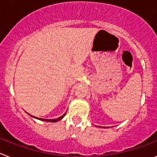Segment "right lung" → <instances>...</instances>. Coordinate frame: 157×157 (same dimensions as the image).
<instances>
[{
  "label": "right lung",
  "instance_id": "right-lung-1",
  "mask_svg": "<svg viewBox=\"0 0 157 157\" xmlns=\"http://www.w3.org/2000/svg\"><path fill=\"white\" fill-rule=\"evenodd\" d=\"M66 115V113H64V114L62 116H60V117L57 118V119H53V120H45V119H41V118H37V117H35L36 119H37V120H42V121H46V122H52V123H55V122H57L59 121V120H62L63 118V116ZM32 117H34V116H32Z\"/></svg>",
  "mask_w": 157,
  "mask_h": 157
}]
</instances>
